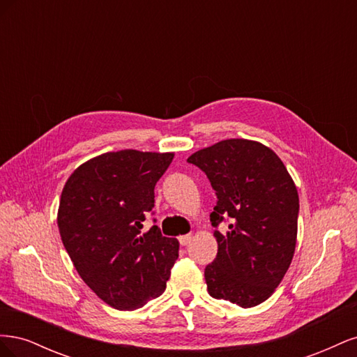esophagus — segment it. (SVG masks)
Here are the masks:
<instances>
[{"label": "esophagus", "mask_w": 357, "mask_h": 357, "mask_svg": "<svg viewBox=\"0 0 357 357\" xmlns=\"http://www.w3.org/2000/svg\"><path fill=\"white\" fill-rule=\"evenodd\" d=\"M190 240H192V234L181 235L180 238H178V241H180V244H181V245H188V244L190 243Z\"/></svg>", "instance_id": "esophagus-1"}]
</instances>
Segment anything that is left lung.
Returning <instances> with one entry per match:
<instances>
[{"mask_svg":"<svg viewBox=\"0 0 357 357\" xmlns=\"http://www.w3.org/2000/svg\"><path fill=\"white\" fill-rule=\"evenodd\" d=\"M188 162L207 174L218 195L211 225L218 256L205 266L208 294L241 308L274 294L295 255L299 197L294 178L274 150L245 138L222 139Z\"/></svg>","mask_w":357,"mask_h":357,"instance_id":"1","label":"left lung"}]
</instances>
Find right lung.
I'll return each instance as SVG.
<instances>
[{
    "instance_id": "1",
    "label": "right lung",
    "mask_w": 357,
    "mask_h": 357,
    "mask_svg": "<svg viewBox=\"0 0 357 357\" xmlns=\"http://www.w3.org/2000/svg\"><path fill=\"white\" fill-rule=\"evenodd\" d=\"M174 153L107 152L75 168L61 193L58 226L83 282L116 310H137L164 294L177 238L143 229L155 186Z\"/></svg>"
}]
</instances>
